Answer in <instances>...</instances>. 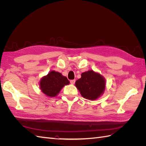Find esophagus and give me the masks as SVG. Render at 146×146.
I'll use <instances>...</instances> for the list:
<instances>
[{
	"instance_id": "1",
	"label": "esophagus",
	"mask_w": 146,
	"mask_h": 146,
	"mask_svg": "<svg viewBox=\"0 0 146 146\" xmlns=\"http://www.w3.org/2000/svg\"><path fill=\"white\" fill-rule=\"evenodd\" d=\"M75 82H76V80H71L70 81V83L72 84V85H74V84L75 83Z\"/></svg>"
}]
</instances>
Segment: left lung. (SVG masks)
<instances>
[{
  "mask_svg": "<svg viewBox=\"0 0 146 146\" xmlns=\"http://www.w3.org/2000/svg\"><path fill=\"white\" fill-rule=\"evenodd\" d=\"M76 82V86L84 98L94 100L103 94L105 89V80L99 73L90 70L81 74Z\"/></svg>",
  "mask_w": 146,
  "mask_h": 146,
  "instance_id": "left-lung-1",
  "label": "left lung"
}]
</instances>
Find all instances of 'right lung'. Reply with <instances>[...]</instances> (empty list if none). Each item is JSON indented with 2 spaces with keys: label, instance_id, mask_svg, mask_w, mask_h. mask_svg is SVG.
Returning <instances> with one entry per match:
<instances>
[{
  "label": "right lung",
  "instance_id": "1",
  "mask_svg": "<svg viewBox=\"0 0 146 146\" xmlns=\"http://www.w3.org/2000/svg\"><path fill=\"white\" fill-rule=\"evenodd\" d=\"M69 84L66 77L55 70L43 77L39 82L40 89L43 93L48 97H55L58 94L63 87Z\"/></svg>",
  "mask_w": 146,
  "mask_h": 146
}]
</instances>
